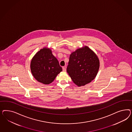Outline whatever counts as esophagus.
Here are the masks:
<instances>
[{
  "mask_svg": "<svg viewBox=\"0 0 132 132\" xmlns=\"http://www.w3.org/2000/svg\"><path fill=\"white\" fill-rule=\"evenodd\" d=\"M62 70H63V72H66V68H65V67H62Z\"/></svg>",
  "mask_w": 132,
  "mask_h": 132,
  "instance_id": "esophagus-1",
  "label": "esophagus"
}]
</instances>
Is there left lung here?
Returning a JSON list of instances; mask_svg holds the SVG:
<instances>
[{
  "label": "left lung",
  "instance_id": "8db88e82",
  "mask_svg": "<svg viewBox=\"0 0 132 132\" xmlns=\"http://www.w3.org/2000/svg\"><path fill=\"white\" fill-rule=\"evenodd\" d=\"M100 67L96 54L87 46L76 49L70 56L67 72L73 82L78 87L91 82Z\"/></svg>",
  "mask_w": 132,
  "mask_h": 132
}]
</instances>
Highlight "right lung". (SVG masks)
Returning <instances> with one entry per match:
<instances>
[{"mask_svg": "<svg viewBox=\"0 0 132 132\" xmlns=\"http://www.w3.org/2000/svg\"><path fill=\"white\" fill-rule=\"evenodd\" d=\"M51 49L44 47L37 52L30 62V70L36 80L44 85L51 83L62 71Z\"/></svg>", "mask_w": 132, "mask_h": 132, "instance_id": "add662e5", "label": "right lung"}]
</instances>
